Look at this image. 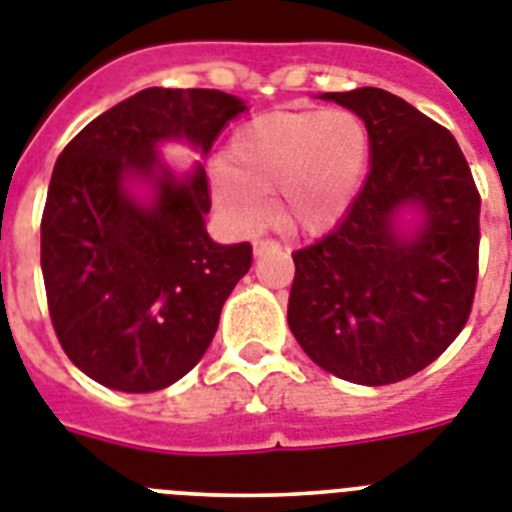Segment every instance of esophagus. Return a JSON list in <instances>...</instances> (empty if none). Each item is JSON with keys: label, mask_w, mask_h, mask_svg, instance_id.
I'll use <instances>...</instances> for the list:
<instances>
[{"label": "esophagus", "mask_w": 512, "mask_h": 512, "mask_svg": "<svg viewBox=\"0 0 512 512\" xmlns=\"http://www.w3.org/2000/svg\"><path fill=\"white\" fill-rule=\"evenodd\" d=\"M274 251H280V243L272 238L256 240V243H253V253H256V256H264V253H274Z\"/></svg>", "instance_id": "1"}]
</instances>
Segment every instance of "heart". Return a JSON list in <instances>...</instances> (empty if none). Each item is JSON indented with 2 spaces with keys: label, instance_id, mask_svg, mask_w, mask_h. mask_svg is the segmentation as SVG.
Listing matches in <instances>:
<instances>
[{
  "label": "heart",
  "instance_id": "1",
  "mask_svg": "<svg viewBox=\"0 0 512 512\" xmlns=\"http://www.w3.org/2000/svg\"><path fill=\"white\" fill-rule=\"evenodd\" d=\"M232 170L217 175V198L240 225L269 214L266 193L280 190V217L298 232H324L361 193L371 159L366 122L348 109H280L235 133Z\"/></svg>",
  "mask_w": 512,
  "mask_h": 512
}]
</instances>
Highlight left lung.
<instances>
[{"label": "left lung", "mask_w": 512, "mask_h": 512, "mask_svg": "<svg viewBox=\"0 0 512 512\" xmlns=\"http://www.w3.org/2000/svg\"><path fill=\"white\" fill-rule=\"evenodd\" d=\"M371 135V172L335 230L293 253L287 324L306 356L356 384L426 369L466 327L481 196L453 133L382 88L324 94ZM411 205L413 233L397 230Z\"/></svg>", "instance_id": "left-lung-1"}]
</instances>
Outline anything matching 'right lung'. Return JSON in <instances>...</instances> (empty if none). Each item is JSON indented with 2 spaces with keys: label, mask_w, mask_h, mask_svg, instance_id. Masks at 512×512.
I'll return each mask as SVG.
<instances>
[{
  "label": "right lung",
  "mask_w": 512,
  "mask_h": 512,
  "mask_svg": "<svg viewBox=\"0 0 512 512\" xmlns=\"http://www.w3.org/2000/svg\"><path fill=\"white\" fill-rule=\"evenodd\" d=\"M246 104L214 88H143L67 143L41 217V272L54 332L94 382L154 392L185 377L217 332L227 295L251 269V243L219 246L201 164L175 177L156 146L201 154ZM141 176L149 205L124 188Z\"/></svg>",
  "instance_id": "obj_1"
}]
</instances>
